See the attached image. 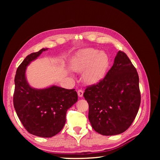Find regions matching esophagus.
I'll return each mask as SVG.
<instances>
[{"mask_svg":"<svg viewBox=\"0 0 160 160\" xmlns=\"http://www.w3.org/2000/svg\"><path fill=\"white\" fill-rule=\"evenodd\" d=\"M77 93H78V95L79 98H82L83 97V91L82 89H79L78 91H77Z\"/></svg>","mask_w":160,"mask_h":160,"instance_id":"1","label":"esophagus"}]
</instances>
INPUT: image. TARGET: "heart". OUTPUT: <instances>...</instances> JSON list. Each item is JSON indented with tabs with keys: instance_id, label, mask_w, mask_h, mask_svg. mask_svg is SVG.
I'll return each instance as SVG.
<instances>
[{
	"instance_id": "1",
	"label": "heart",
	"mask_w": 160,
	"mask_h": 160,
	"mask_svg": "<svg viewBox=\"0 0 160 160\" xmlns=\"http://www.w3.org/2000/svg\"><path fill=\"white\" fill-rule=\"evenodd\" d=\"M109 65V57L104 51L94 48H87L78 52L72 58L71 67L77 72L83 71L86 83L93 84L105 76Z\"/></svg>"
}]
</instances>
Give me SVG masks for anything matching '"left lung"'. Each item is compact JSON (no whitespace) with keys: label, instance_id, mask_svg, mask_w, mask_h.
<instances>
[{"label":"left lung","instance_id":"left-lung-1","mask_svg":"<svg viewBox=\"0 0 160 160\" xmlns=\"http://www.w3.org/2000/svg\"><path fill=\"white\" fill-rule=\"evenodd\" d=\"M89 104V120L103 135L122 133L132 125L141 103L136 69L123 51L103 79L87 87L83 93Z\"/></svg>","mask_w":160,"mask_h":160}]
</instances>
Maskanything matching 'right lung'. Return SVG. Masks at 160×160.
<instances>
[{
    "mask_svg": "<svg viewBox=\"0 0 160 160\" xmlns=\"http://www.w3.org/2000/svg\"><path fill=\"white\" fill-rule=\"evenodd\" d=\"M42 49L26 57L18 67L14 77L13 104L18 117L28 133L42 138H51L60 132L66 122L67 111L78 99L75 89L53 85L43 89L28 84L27 66L41 53Z\"/></svg>",
    "mask_w": 160,
    "mask_h": 160,
    "instance_id": "add662e5",
    "label": "right lung"
}]
</instances>
